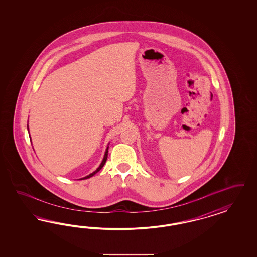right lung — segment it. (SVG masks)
I'll return each instance as SVG.
<instances>
[{"instance_id": "1", "label": "right lung", "mask_w": 257, "mask_h": 257, "mask_svg": "<svg viewBox=\"0 0 257 257\" xmlns=\"http://www.w3.org/2000/svg\"><path fill=\"white\" fill-rule=\"evenodd\" d=\"M27 128H28V126H27ZM108 146H107V148H106V150H105V153H104V156H103V159H102V161H101V165L99 166V168L96 170V171H94V172H92V173H90L89 175H87V176H86V177H84V178H81L80 180H84V179H87V178H90V177H92L93 176L94 174H96L98 171H101V168L104 166V164H105V162H106V159H107V156H108Z\"/></svg>"}]
</instances>
